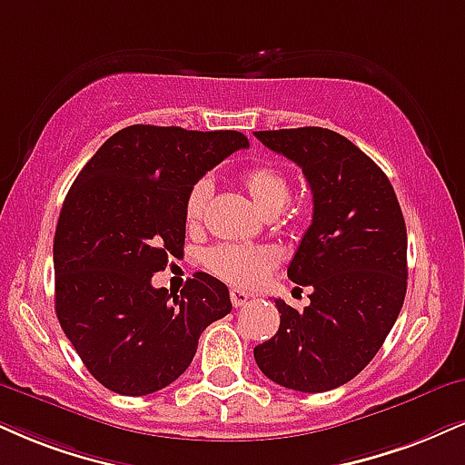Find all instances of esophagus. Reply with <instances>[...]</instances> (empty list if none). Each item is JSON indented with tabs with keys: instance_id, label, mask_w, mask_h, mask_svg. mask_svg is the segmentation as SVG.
Instances as JSON below:
<instances>
[{
	"instance_id": "1",
	"label": "esophagus",
	"mask_w": 465,
	"mask_h": 465,
	"mask_svg": "<svg viewBox=\"0 0 465 465\" xmlns=\"http://www.w3.org/2000/svg\"><path fill=\"white\" fill-rule=\"evenodd\" d=\"M229 296H232L233 307H244L251 301V294L244 292V290H238V288L229 290Z\"/></svg>"
}]
</instances>
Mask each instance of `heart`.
Segmentation results:
<instances>
[{
    "mask_svg": "<svg viewBox=\"0 0 465 465\" xmlns=\"http://www.w3.org/2000/svg\"><path fill=\"white\" fill-rule=\"evenodd\" d=\"M244 190L264 214L272 216L286 208L290 201V182L282 171L271 164H255L240 175ZM212 197V182L201 177L193 183L183 201V218L190 229L203 223ZM277 264V253L268 247H240V244H218L205 253V266L223 282L238 288H255L268 277Z\"/></svg>",
    "mask_w": 465,
    "mask_h": 465,
    "instance_id": "heart-1",
    "label": "heart"
}]
</instances>
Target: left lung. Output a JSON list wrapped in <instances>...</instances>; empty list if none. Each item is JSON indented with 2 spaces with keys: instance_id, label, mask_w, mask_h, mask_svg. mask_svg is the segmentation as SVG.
Masks as SVG:
<instances>
[{
  "instance_id": "obj_1",
  "label": "left lung",
  "mask_w": 465,
  "mask_h": 465,
  "mask_svg": "<svg viewBox=\"0 0 465 465\" xmlns=\"http://www.w3.org/2000/svg\"><path fill=\"white\" fill-rule=\"evenodd\" d=\"M301 166L314 214L288 266L312 286L303 312L275 299L279 331L253 349L271 381L327 392L357 377L381 349L407 292V229L392 183L349 138L324 127L255 132Z\"/></svg>"
}]
</instances>
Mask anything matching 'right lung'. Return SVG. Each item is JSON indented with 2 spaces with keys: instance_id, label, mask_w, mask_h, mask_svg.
Masks as SVG:
<instances>
[{
  "instance_id": "add662e5",
  "label": "right lung",
  "mask_w": 465,
  "mask_h": 465,
  "mask_svg": "<svg viewBox=\"0 0 465 465\" xmlns=\"http://www.w3.org/2000/svg\"><path fill=\"white\" fill-rule=\"evenodd\" d=\"M244 134L130 125L86 162L66 194L54 236L55 316L99 383L144 396L175 381L199 335L232 312L229 290L194 272L182 292L151 286L183 255L190 186Z\"/></svg>"
}]
</instances>
